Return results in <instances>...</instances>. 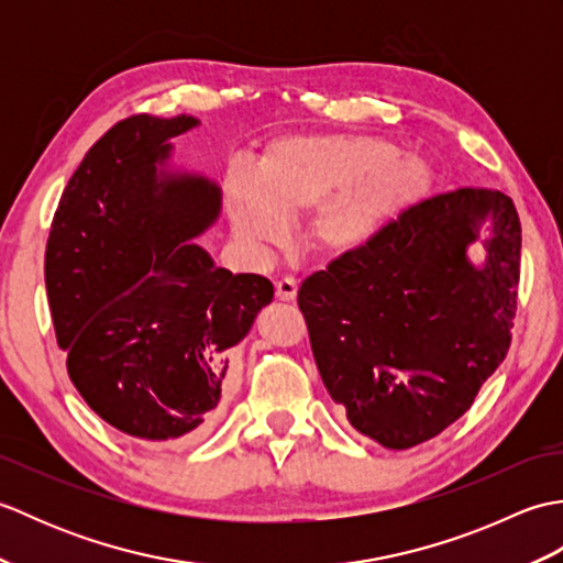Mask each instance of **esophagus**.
<instances>
[{
  "label": "esophagus",
  "mask_w": 563,
  "mask_h": 563,
  "mask_svg": "<svg viewBox=\"0 0 563 563\" xmlns=\"http://www.w3.org/2000/svg\"><path fill=\"white\" fill-rule=\"evenodd\" d=\"M297 295V278H292V275H285V278L275 280V297L283 302H290L295 300Z\"/></svg>",
  "instance_id": "obj_1"
}]
</instances>
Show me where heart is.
I'll list each match as a JSON object with an SVG mask.
<instances>
[{
	"label": "heart",
	"instance_id": "b5f03b06",
	"mask_svg": "<svg viewBox=\"0 0 563 563\" xmlns=\"http://www.w3.org/2000/svg\"><path fill=\"white\" fill-rule=\"evenodd\" d=\"M430 188L423 159L377 135H292L263 150L256 172L236 166L224 184L234 232L278 244L285 220L307 222V242L324 254H353L416 206Z\"/></svg>",
	"mask_w": 563,
	"mask_h": 563
}]
</instances>
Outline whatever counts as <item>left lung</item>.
Segmentation results:
<instances>
[{
	"label": "left lung",
	"mask_w": 563,
	"mask_h": 563,
	"mask_svg": "<svg viewBox=\"0 0 563 563\" xmlns=\"http://www.w3.org/2000/svg\"><path fill=\"white\" fill-rule=\"evenodd\" d=\"M486 219L495 236L474 269L465 246ZM520 246L506 194L457 188L309 275L297 305L324 387L355 430L406 450L470 411L510 349Z\"/></svg>",
	"instance_id": "left-lung-1"
}]
</instances>
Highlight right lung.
Masks as SVG:
<instances>
[{
    "mask_svg": "<svg viewBox=\"0 0 563 563\" xmlns=\"http://www.w3.org/2000/svg\"><path fill=\"white\" fill-rule=\"evenodd\" d=\"M196 118L137 113L93 142L63 190L45 290L67 375L106 423L152 445L190 442L227 391L230 349L273 283L218 268L190 239L220 212L202 176L157 174Z\"/></svg>",
    "mask_w": 563,
    "mask_h": 563,
    "instance_id": "right-lung-1",
    "label": "right lung"
}]
</instances>
